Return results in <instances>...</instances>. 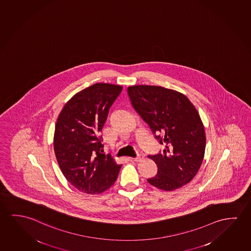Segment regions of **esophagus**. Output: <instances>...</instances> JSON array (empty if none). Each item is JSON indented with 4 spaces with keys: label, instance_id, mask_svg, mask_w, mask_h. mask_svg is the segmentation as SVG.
Here are the masks:
<instances>
[{
    "label": "esophagus",
    "instance_id": "34e87169",
    "mask_svg": "<svg viewBox=\"0 0 251 251\" xmlns=\"http://www.w3.org/2000/svg\"><path fill=\"white\" fill-rule=\"evenodd\" d=\"M134 162H142L143 160V154H138L136 157H135V158L132 159Z\"/></svg>",
    "mask_w": 251,
    "mask_h": 251
}]
</instances>
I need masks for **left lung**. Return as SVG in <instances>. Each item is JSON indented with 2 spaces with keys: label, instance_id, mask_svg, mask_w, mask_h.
I'll list each match as a JSON object with an SVG mask.
<instances>
[{
  "label": "left lung",
  "instance_id": "8db88e82",
  "mask_svg": "<svg viewBox=\"0 0 251 251\" xmlns=\"http://www.w3.org/2000/svg\"><path fill=\"white\" fill-rule=\"evenodd\" d=\"M127 95L155 139L165 145L162 154L148 155L158 168L148 181L165 191L185 185L197 175L204 156V127L197 108L181 93L160 86H131Z\"/></svg>",
  "mask_w": 251,
  "mask_h": 251
}]
</instances>
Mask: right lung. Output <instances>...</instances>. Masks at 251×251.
<instances>
[{
    "instance_id": "add662e5",
    "label": "right lung",
    "mask_w": 251,
    "mask_h": 251,
    "mask_svg": "<svg viewBox=\"0 0 251 251\" xmlns=\"http://www.w3.org/2000/svg\"><path fill=\"white\" fill-rule=\"evenodd\" d=\"M123 87L96 83L75 94L58 116L54 150L66 179L87 194H100L116 181L122 165L102 152L98 135Z\"/></svg>"
}]
</instances>
